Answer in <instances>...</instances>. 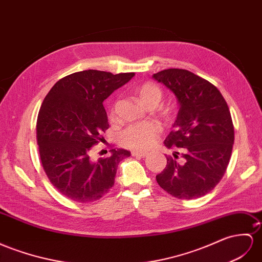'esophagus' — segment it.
Here are the masks:
<instances>
[{"label": "esophagus", "instance_id": "34e87169", "mask_svg": "<svg viewBox=\"0 0 262 262\" xmlns=\"http://www.w3.org/2000/svg\"><path fill=\"white\" fill-rule=\"evenodd\" d=\"M132 155L135 156V157H142V158H144V157H146L147 155H148V152L140 151V150H133L132 151Z\"/></svg>", "mask_w": 262, "mask_h": 262}]
</instances>
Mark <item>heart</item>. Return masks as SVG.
<instances>
[{"instance_id": "1", "label": "heart", "mask_w": 262, "mask_h": 262, "mask_svg": "<svg viewBox=\"0 0 262 262\" xmlns=\"http://www.w3.org/2000/svg\"><path fill=\"white\" fill-rule=\"evenodd\" d=\"M140 102L147 107L157 106L163 99V91L152 82H145L135 90ZM162 128L157 123L144 122L127 127L119 136V142L126 148L148 149L157 142Z\"/></svg>"}]
</instances>
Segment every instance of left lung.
Masks as SVG:
<instances>
[{
    "mask_svg": "<svg viewBox=\"0 0 262 262\" xmlns=\"http://www.w3.org/2000/svg\"><path fill=\"white\" fill-rule=\"evenodd\" d=\"M152 77L168 87L179 104L175 129L165 139V146L176 151L166 157L157 183L178 199L203 197L224 177L231 157L229 107L216 86L187 70H164Z\"/></svg>",
    "mask_w": 262,
    "mask_h": 262,
    "instance_id": "1",
    "label": "left lung"
}]
</instances>
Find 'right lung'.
I'll return each mask as SVG.
<instances>
[{"instance_id": "right-lung-1", "label": "right lung", "mask_w": 262, "mask_h": 262, "mask_svg": "<svg viewBox=\"0 0 262 262\" xmlns=\"http://www.w3.org/2000/svg\"><path fill=\"white\" fill-rule=\"evenodd\" d=\"M134 75L76 72L59 79L45 96L36 123L38 151L46 176L63 196L92 203L114 186L119 162L130 152L111 148L108 156L94 160L92 147L103 142L102 133L110 127L103 102Z\"/></svg>"}]
</instances>
